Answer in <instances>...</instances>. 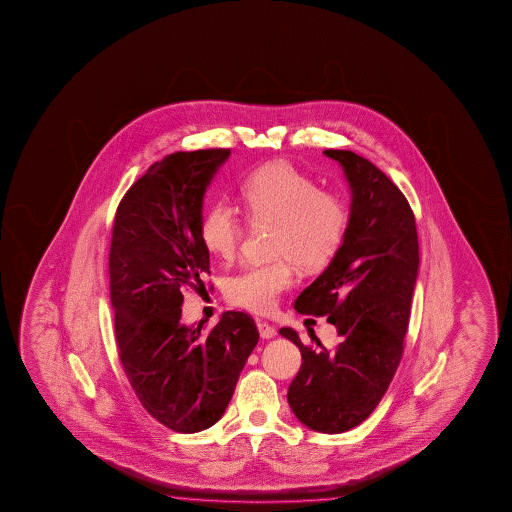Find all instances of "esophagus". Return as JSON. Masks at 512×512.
<instances>
[{"mask_svg":"<svg viewBox=\"0 0 512 512\" xmlns=\"http://www.w3.org/2000/svg\"><path fill=\"white\" fill-rule=\"evenodd\" d=\"M258 330H260L261 338H274L278 335L276 328L270 326L269 322H258Z\"/></svg>","mask_w":512,"mask_h":512,"instance_id":"obj_1","label":"esophagus"}]
</instances>
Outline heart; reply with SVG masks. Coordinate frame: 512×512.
I'll use <instances>...</instances> for the list:
<instances>
[{"mask_svg": "<svg viewBox=\"0 0 512 512\" xmlns=\"http://www.w3.org/2000/svg\"><path fill=\"white\" fill-rule=\"evenodd\" d=\"M245 217L252 226H274L270 256L229 278V303L254 313L276 310L279 297L294 285V263L303 270L321 269L337 252L346 234L349 211L333 191L319 190L312 177L286 163L254 170L242 184ZM245 236L238 211L217 200L200 218V240L220 260L231 261Z\"/></svg>", "mask_w": 512, "mask_h": 512, "instance_id": "1", "label": "heart"}]
</instances>
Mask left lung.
Wrapping results in <instances>:
<instances>
[{"mask_svg": "<svg viewBox=\"0 0 512 512\" xmlns=\"http://www.w3.org/2000/svg\"><path fill=\"white\" fill-rule=\"evenodd\" d=\"M342 166L351 213L333 260L295 301L306 315H328L342 338L333 351L283 337L303 364L288 387V405L303 425L342 434L371 416L396 374L419 269L416 218L398 186L351 150H324ZM317 340V338H315Z\"/></svg>", "mask_w": 512, "mask_h": 512, "instance_id": "8db88e82", "label": "left lung"}]
</instances>
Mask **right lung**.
Wrapping results in <instances>:
<instances>
[{"instance_id": "obj_1", "label": "right lung", "mask_w": 512, "mask_h": 512, "mask_svg": "<svg viewBox=\"0 0 512 512\" xmlns=\"http://www.w3.org/2000/svg\"><path fill=\"white\" fill-rule=\"evenodd\" d=\"M231 150L175 152L123 195L109 252L114 333L123 371L161 425L195 434L224 416L243 365L258 344L247 313L182 324V288L204 286L209 252L200 240L204 193Z\"/></svg>"}]
</instances>
